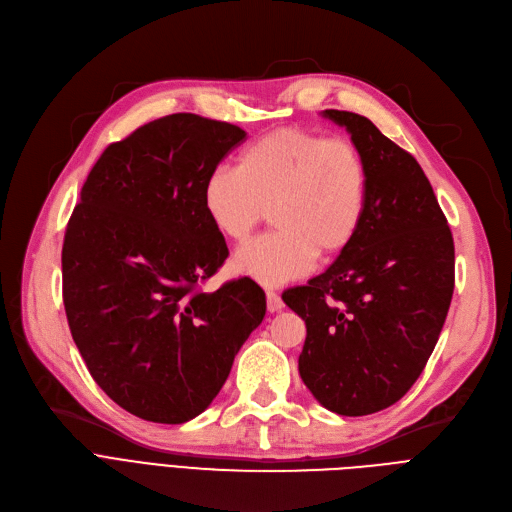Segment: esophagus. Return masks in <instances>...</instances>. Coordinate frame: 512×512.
I'll use <instances>...</instances> for the list:
<instances>
[{"mask_svg": "<svg viewBox=\"0 0 512 512\" xmlns=\"http://www.w3.org/2000/svg\"><path fill=\"white\" fill-rule=\"evenodd\" d=\"M265 299H267V311H270V313H276V311H280L284 307L280 294L274 292V290H267L265 292Z\"/></svg>", "mask_w": 512, "mask_h": 512, "instance_id": "34e87169", "label": "esophagus"}]
</instances>
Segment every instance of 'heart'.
I'll return each mask as SVG.
<instances>
[{"label":"heart","mask_w":512,"mask_h":512,"mask_svg":"<svg viewBox=\"0 0 512 512\" xmlns=\"http://www.w3.org/2000/svg\"><path fill=\"white\" fill-rule=\"evenodd\" d=\"M369 170L348 139L280 128L253 141L236 168L213 170L203 184L211 224L245 240L272 209L276 230L234 253V270L263 286L305 276L315 257H336L355 240L367 211Z\"/></svg>","instance_id":"1"}]
</instances>
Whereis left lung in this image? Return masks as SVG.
I'll list each match as a JSON object with an SVG mask.
<instances>
[{"instance_id": "1", "label": "left lung", "mask_w": 512, "mask_h": 512, "mask_svg": "<svg viewBox=\"0 0 512 512\" xmlns=\"http://www.w3.org/2000/svg\"><path fill=\"white\" fill-rule=\"evenodd\" d=\"M324 118L344 126L367 161L365 220L324 274L282 299L307 326L305 386L328 411L361 417L405 396L434 353L454 290V242L411 153L365 116Z\"/></svg>"}]
</instances>
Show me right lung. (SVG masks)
I'll return each instance as SVG.
<instances>
[{"label":"right lung","instance_id":"obj_1","mask_svg":"<svg viewBox=\"0 0 512 512\" xmlns=\"http://www.w3.org/2000/svg\"><path fill=\"white\" fill-rule=\"evenodd\" d=\"M245 137L197 114L153 120L101 153L66 226L72 338L97 386L145 421L203 413L263 321L265 292L253 280L201 290L228 257L203 184Z\"/></svg>","mask_w":512,"mask_h":512}]
</instances>
